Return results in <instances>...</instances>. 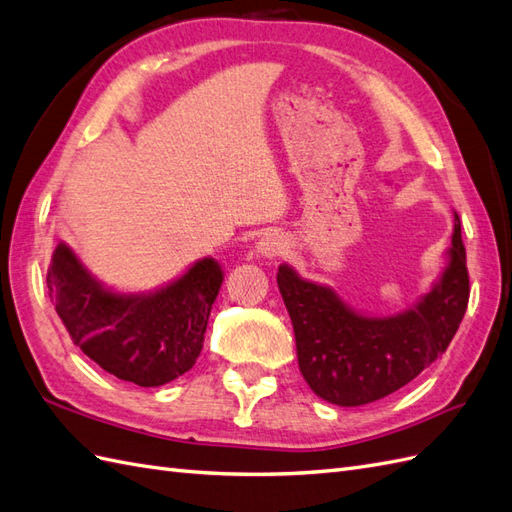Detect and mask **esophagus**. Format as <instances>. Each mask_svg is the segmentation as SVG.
I'll use <instances>...</instances> for the list:
<instances>
[{
	"label": "esophagus",
	"instance_id": "1",
	"mask_svg": "<svg viewBox=\"0 0 512 512\" xmlns=\"http://www.w3.org/2000/svg\"><path fill=\"white\" fill-rule=\"evenodd\" d=\"M257 255L266 259H277L287 251V240L279 233H266L264 238L257 242Z\"/></svg>",
	"mask_w": 512,
	"mask_h": 512
}]
</instances>
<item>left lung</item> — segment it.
Wrapping results in <instances>:
<instances>
[{
	"label": "left lung",
	"instance_id": "1",
	"mask_svg": "<svg viewBox=\"0 0 512 512\" xmlns=\"http://www.w3.org/2000/svg\"><path fill=\"white\" fill-rule=\"evenodd\" d=\"M277 283L294 326L298 368L313 393L337 406L370 404L411 383L458 331L469 300L461 220L454 218L441 281L398 316H359L329 287L300 279L290 266L279 268Z\"/></svg>",
	"mask_w": 512,
	"mask_h": 512
}]
</instances>
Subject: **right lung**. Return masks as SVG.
<instances>
[{"instance_id": "obj_1", "label": "right lung", "mask_w": 512, "mask_h": 512, "mask_svg": "<svg viewBox=\"0 0 512 512\" xmlns=\"http://www.w3.org/2000/svg\"><path fill=\"white\" fill-rule=\"evenodd\" d=\"M220 283L218 261L201 259L155 294H114L67 244L56 246L47 270L49 298L73 344L101 370L138 387L166 385L196 363Z\"/></svg>"}]
</instances>
